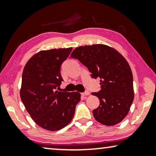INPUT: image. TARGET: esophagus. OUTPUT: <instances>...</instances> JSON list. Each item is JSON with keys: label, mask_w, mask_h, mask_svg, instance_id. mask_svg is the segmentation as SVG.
Instances as JSON below:
<instances>
[{"label": "esophagus", "mask_w": 156, "mask_h": 156, "mask_svg": "<svg viewBox=\"0 0 156 156\" xmlns=\"http://www.w3.org/2000/svg\"><path fill=\"white\" fill-rule=\"evenodd\" d=\"M81 94H82V96H88V95H90V92H89L88 91H85V92Z\"/></svg>", "instance_id": "1"}]
</instances>
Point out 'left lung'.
<instances>
[{"label": "left lung", "mask_w": 156, "mask_h": 156, "mask_svg": "<svg viewBox=\"0 0 156 156\" xmlns=\"http://www.w3.org/2000/svg\"><path fill=\"white\" fill-rule=\"evenodd\" d=\"M70 56L87 67L91 78H100L101 90L91 93L100 101L93 110L95 119L108 126L122 122L134 99L133 73L126 60L104 44L78 47Z\"/></svg>", "instance_id": "obj_1"}]
</instances>
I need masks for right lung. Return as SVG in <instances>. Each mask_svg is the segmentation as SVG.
I'll list each match as a JSON object with an SVG mask.
<instances>
[{"label": "right lung", "instance_id": "1", "mask_svg": "<svg viewBox=\"0 0 156 156\" xmlns=\"http://www.w3.org/2000/svg\"><path fill=\"white\" fill-rule=\"evenodd\" d=\"M72 49L39 51L23 69L21 99L34 122L44 129L55 131L65 127L72 120L80 101L79 92L55 91L63 80L61 65Z\"/></svg>", "mask_w": 156, "mask_h": 156}]
</instances>
